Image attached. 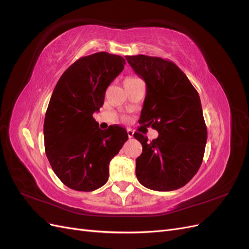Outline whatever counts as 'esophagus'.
<instances>
[{
    "label": "esophagus",
    "mask_w": 249,
    "mask_h": 249,
    "mask_svg": "<svg viewBox=\"0 0 249 249\" xmlns=\"http://www.w3.org/2000/svg\"><path fill=\"white\" fill-rule=\"evenodd\" d=\"M126 132H127V136H129V138H132L134 136V131H132L131 129H127Z\"/></svg>",
    "instance_id": "34e87169"
}]
</instances>
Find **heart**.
<instances>
[{"label":"heart","mask_w":249,"mask_h":249,"mask_svg":"<svg viewBox=\"0 0 249 249\" xmlns=\"http://www.w3.org/2000/svg\"><path fill=\"white\" fill-rule=\"evenodd\" d=\"M133 79H136V78H127V79H125V80H133Z\"/></svg>","instance_id":"b5f03b06"}]
</instances>
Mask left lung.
Instances as JSON below:
<instances>
[{
  "label": "left lung",
  "instance_id": "left-lung-1",
  "mask_svg": "<svg viewBox=\"0 0 249 249\" xmlns=\"http://www.w3.org/2000/svg\"><path fill=\"white\" fill-rule=\"evenodd\" d=\"M125 59L146 84L139 123L159 133L153 141L134 134L142 144L136 177L148 189L177 190L196 175L205 154L208 133L198 92L170 60L145 55Z\"/></svg>",
  "mask_w": 249,
  "mask_h": 249
}]
</instances>
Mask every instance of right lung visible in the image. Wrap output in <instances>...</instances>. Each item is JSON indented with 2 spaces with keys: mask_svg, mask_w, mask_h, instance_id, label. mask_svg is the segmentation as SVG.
<instances>
[{
  "mask_svg": "<svg viewBox=\"0 0 249 249\" xmlns=\"http://www.w3.org/2000/svg\"><path fill=\"white\" fill-rule=\"evenodd\" d=\"M125 60L99 52L81 57L59 79L43 124L44 149L52 169L72 190L89 192L107 183L109 163L127 140L119 125L101 130L93 113Z\"/></svg>",
  "mask_w": 249,
  "mask_h": 249,
  "instance_id": "1",
  "label": "right lung"
}]
</instances>
